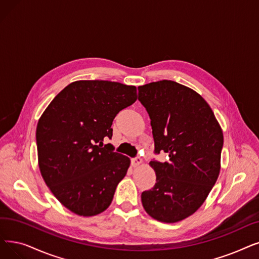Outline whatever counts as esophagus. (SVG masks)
I'll return each mask as SVG.
<instances>
[{"instance_id": "1", "label": "esophagus", "mask_w": 259, "mask_h": 259, "mask_svg": "<svg viewBox=\"0 0 259 259\" xmlns=\"http://www.w3.org/2000/svg\"><path fill=\"white\" fill-rule=\"evenodd\" d=\"M142 162H143V160L141 159V157H136V159H132L131 160V165L133 166V167H138V166H140L141 164H142Z\"/></svg>"}]
</instances>
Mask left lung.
<instances>
[{"instance_id": "obj_1", "label": "left lung", "mask_w": 259, "mask_h": 259, "mask_svg": "<svg viewBox=\"0 0 259 259\" xmlns=\"http://www.w3.org/2000/svg\"><path fill=\"white\" fill-rule=\"evenodd\" d=\"M138 89L151 119L154 152L169 156L149 163L156 182L142 193V203L153 219L175 223L197 211L215 185L222 129L204 98L190 88L161 80Z\"/></svg>"}]
</instances>
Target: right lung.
Here are the masks:
<instances>
[{"mask_svg": "<svg viewBox=\"0 0 259 259\" xmlns=\"http://www.w3.org/2000/svg\"><path fill=\"white\" fill-rule=\"evenodd\" d=\"M138 98L137 88L108 80L66 85L41 115L36 130L41 176L60 203L76 215L106 210L130 159L114 152L112 122Z\"/></svg>", "mask_w": 259, "mask_h": 259, "instance_id": "1", "label": "right lung"}]
</instances>
